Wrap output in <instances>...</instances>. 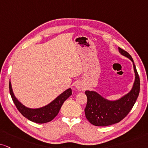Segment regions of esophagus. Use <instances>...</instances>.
I'll return each mask as SVG.
<instances>
[{"instance_id": "34e87169", "label": "esophagus", "mask_w": 148, "mask_h": 148, "mask_svg": "<svg viewBox=\"0 0 148 148\" xmlns=\"http://www.w3.org/2000/svg\"><path fill=\"white\" fill-rule=\"evenodd\" d=\"M75 87H76V88H77V90H82L83 88H84V86H83V84H81V83H79H79H77V84H76Z\"/></svg>"}]
</instances>
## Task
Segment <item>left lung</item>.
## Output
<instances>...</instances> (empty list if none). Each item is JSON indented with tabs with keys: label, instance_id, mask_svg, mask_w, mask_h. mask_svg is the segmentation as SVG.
<instances>
[{
	"label": "left lung",
	"instance_id": "left-lung-1",
	"mask_svg": "<svg viewBox=\"0 0 148 148\" xmlns=\"http://www.w3.org/2000/svg\"><path fill=\"white\" fill-rule=\"evenodd\" d=\"M119 51L133 62L135 79L128 93L114 101L105 99L95 91L86 90L87 104L85 115L91 124L108 126L119 123L127 115L137 99L140 91V79L132 58L127 51L119 47Z\"/></svg>",
	"mask_w": 148,
	"mask_h": 148
}]
</instances>
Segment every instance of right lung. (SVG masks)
Masks as SVG:
<instances>
[{
  "label": "right lung",
  "mask_w": 148,
  "mask_h": 148,
  "mask_svg": "<svg viewBox=\"0 0 148 148\" xmlns=\"http://www.w3.org/2000/svg\"><path fill=\"white\" fill-rule=\"evenodd\" d=\"M9 87H10L11 97L18 111L25 117L37 123H45L52 121L58 115L64 102L72 95L71 88H69L60 94L58 97H56L48 105L39 108L33 109L25 106L18 101L13 92L11 82H10V84H9Z\"/></svg>",
  "instance_id": "obj_1"
}]
</instances>
